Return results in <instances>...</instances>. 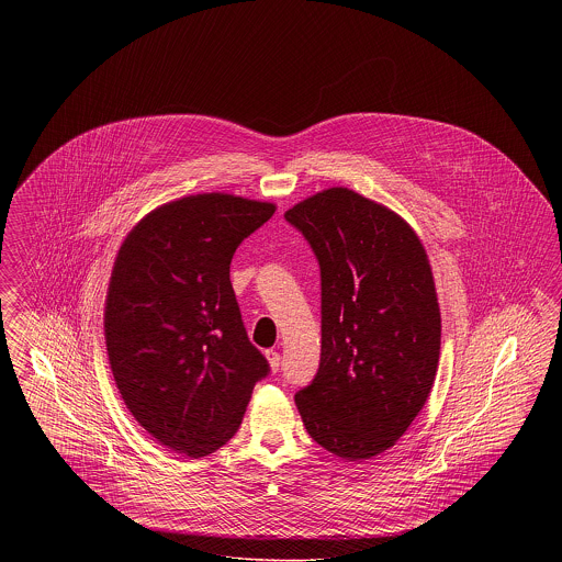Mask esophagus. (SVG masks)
Segmentation results:
<instances>
[{
    "mask_svg": "<svg viewBox=\"0 0 562 562\" xmlns=\"http://www.w3.org/2000/svg\"><path fill=\"white\" fill-rule=\"evenodd\" d=\"M266 358H268L269 369L276 373L280 369V362H282V356L276 351V349H268L266 351Z\"/></svg>",
    "mask_w": 562,
    "mask_h": 562,
    "instance_id": "34e87169",
    "label": "esophagus"
}]
</instances>
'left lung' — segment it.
Segmentation results:
<instances>
[{"label": "left lung", "instance_id": "8db88e82", "mask_svg": "<svg viewBox=\"0 0 562 562\" xmlns=\"http://www.w3.org/2000/svg\"><path fill=\"white\" fill-rule=\"evenodd\" d=\"M322 278L321 369L294 404L307 434L348 461L392 449L419 415L440 358L428 252L401 214L353 189L289 209Z\"/></svg>", "mask_w": 562, "mask_h": 562}]
</instances>
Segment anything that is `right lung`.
Returning <instances> with one entry per match:
<instances>
[{"label":"right lung","instance_id":"right-lung-1","mask_svg":"<svg viewBox=\"0 0 562 562\" xmlns=\"http://www.w3.org/2000/svg\"><path fill=\"white\" fill-rule=\"evenodd\" d=\"M273 213L234 193L186 195L145 214L117 250L103 318L111 373L138 426L170 451L221 449L268 374L229 266Z\"/></svg>","mask_w":562,"mask_h":562}]
</instances>
